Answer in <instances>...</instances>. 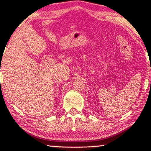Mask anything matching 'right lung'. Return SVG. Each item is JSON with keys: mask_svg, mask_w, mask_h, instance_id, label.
<instances>
[{"mask_svg": "<svg viewBox=\"0 0 151 151\" xmlns=\"http://www.w3.org/2000/svg\"><path fill=\"white\" fill-rule=\"evenodd\" d=\"M0 71H1V70H0Z\"/></svg>", "mask_w": 151, "mask_h": 151, "instance_id": "right-lung-1", "label": "right lung"}]
</instances>
